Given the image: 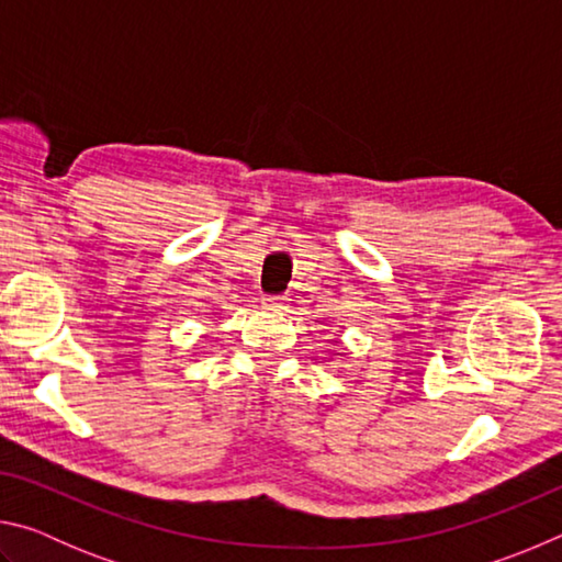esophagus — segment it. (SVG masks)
<instances>
[{
  "mask_svg": "<svg viewBox=\"0 0 562 562\" xmlns=\"http://www.w3.org/2000/svg\"><path fill=\"white\" fill-rule=\"evenodd\" d=\"M288 297H262V307L270 310V312H282L288 310Z\"/></svg>",
  "mask_w": 562,
  "mask_h": 562,
  "instance_id": "obj_1",
  "label": "esophagus"
}]
</instances>
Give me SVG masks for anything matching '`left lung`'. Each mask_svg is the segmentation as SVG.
Returning a JSON list of instances; mask_svg holds the SVG:
<instances>
[{
  "label": "left lung",
  "mask_w": 562,
  "mask_h": 562,
  "mask_svg": "<svg viewBox=\"0 0 562 562\" xmlns=\"http://www.w3.org/2000/svg\"><path fill=\"white\" fill-rule=\"evenodd\" d=\"M331 341H335V345H337V339H331Z\"/></svg>",
  "instance_id": "obj_1"
}]
</instances>
